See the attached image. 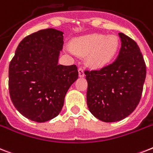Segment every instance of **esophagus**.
Wrapping results in <instances>:
<instances>
[{"label": "esophagus", "mask_w": 153, "mask_h": 153, "mask_svg": "<svg viewBox=\"0 0 153 153\" xmlns=\"http://www.w3.org/2000/svg\"><path fill=\"white\" fill-rule=\"evenodd\" d=\"M79 75L80 78H82V77L85 76V73H84V71L82 68H79Z\"/></svg>", "instance_id": "1"}]
</instances>
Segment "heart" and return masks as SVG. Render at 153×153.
Instances as JSON below:
<instances>
[{"label":"heart","instance_id":"obj_1","mask_svg":"<svg viewBox=\"0 0 153 153\" xmlns=\"http://www.w3.org/2000/svg\"><path fill=\"white\" fill-rule=\"evenodd\" d=\"M120 47V40L115 35L92 33L74 39L72 48L78 55L85 56L88 66L100 68L111 62Z\"/></svg>","mask_w":153,"mask_h":153}]
</instances>
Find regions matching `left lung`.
Here are the masks:
<instances>
[{"label":"left lung","instance_id":"8db88e82","mask_svg":"<svg viewBox=\"0 0 153 153\" xmlns=\"http://www.w3.org/2000/svg\"><path fill=\"white\" fill-rule=\"evenodd\" d=\"M121 48L112 64L97 71H85L89 111L103 122L123 120L137 108L146 77V66L134 41L119 33Z\"/></svg>","mask_w":153,"mask_h":153}]
</instances>
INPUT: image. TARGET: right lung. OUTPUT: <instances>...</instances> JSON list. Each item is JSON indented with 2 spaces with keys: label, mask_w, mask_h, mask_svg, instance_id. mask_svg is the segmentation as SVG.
<instances>
[{
  "label": "right lung",
  "mask_w": 153,
  "mask_h": 153,
  "mask_svg": "<svg viewBox=\"0 0 153 153\" xmlns=\"http://www.w3.org/2000/svg\"><path fill=\"white\" fill-rule=\"evenodd\" d=\"M63 33L48 28L27 36L10 62V97L15 108L32 121L44 123L56 117L68 89L79 77L76 65L58 64Z\"/></svg>",
  "instance_id": "1"
}]
</instances>
